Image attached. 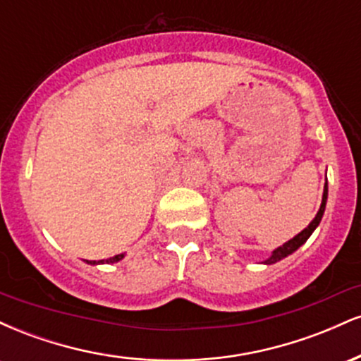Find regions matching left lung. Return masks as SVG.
<instances>
[{"label":"left lung","mask_w":361,"mask_h":361,"mask_svg":"<svg viewBox=\"0 0 361 361\" xmlns=\"http://www.w3.org/2000/svg\"><path fill=\"white\" fill-rule=\"evenodd\" d=\"M326 202H327V181H326V185H324V193H322L321 207H319V212L316 214V217L312 219V222H310L309 226L305 227L304 231H302V233L297 234L295 238H292V239H290V241H287L285 244H281L280 247H276V250L271 252L270 258L264 259L263 263L264 264H273V263H276V261L287 258V256L292 255L293 251L299 250L302 244H304L310 238V234H312L314 231H316V227L319 226V222H321L322 215H324V210H326Z\"/></svg>","instance_id":"obj_1"}]
</instances>
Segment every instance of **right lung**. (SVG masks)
<instances>
[{"label":"right lung","mask_w":361,"mask_h":361,"mask_svg":"<svg viewBox=\"0 0 361 361\" xmlns=\"http://www.w3.org/2000/svg\"><path fill=\"white\" fill-rule=\"evenodd\" d=\"M123 256L126 255H115V256H111V258H109V259H100V261H88L86 259V263L88 264H103V263H117V261H120V259H123Z\"/></svg>","instance_id":"right-lung-1"}]
</instances>
